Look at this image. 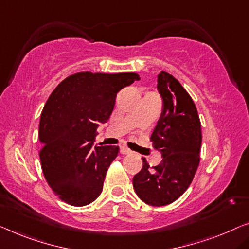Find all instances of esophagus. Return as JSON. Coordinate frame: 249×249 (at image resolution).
Wrapping results in <instances>:
<instances>
[{
  "mask_svg": "<svg viewBox=\"0 0 249 249\" xmlns=\"http://www.w3.org/2000/svg\"><path fill=\"white\" fill-rule=\"evenodd\" d=\"M120 152H121V154H131L132 153V151L125 146H121Z\"/></svg>",
  "mask_w": 249,
  "mask_h": 249,
  "instance_id": "34e87169",
  "label": "esophagus"
}]
</instances>
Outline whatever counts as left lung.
Here are the masks:
<instances>
[{
	"instance_id": "8db88e82",
	"label": "left lung",
	"mask_w": 249,
	"mask_h": 249,
	"mask_svg": "<svg viewBox=\"0 0 249 249\" xmlns=\"http://www.w3.org/2000/svg\"><path fill=\"white\" fill-rule=\"evenodd\" d=\"M158 91L162 98V113L151 141L163 159L152 168L142 159L143 168L133 178L139 198L154 207L172 203L189 188L199 165L202 140L196 105L179 81L161 71Z\"/></svg>"
}]
</instances>
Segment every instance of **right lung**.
<instances>
[{"instance_id": "obj_1", "label": "right lung", "mask_w": 249, "mask_h": 249, "mask_svg": "<svg viewBox=\"0 0 249 249\" xmlns=\"http://www.w3.org/2000/svg\"><path fill=\"white\" fill-rule=\"evenodd\" d=\"M135 72H78L48 98L40 117L41 168L53 191L71 206H86L102 194L118 146H94L99 123H106L122 88L139 80Z\"/></svg>"}]
</instances>
